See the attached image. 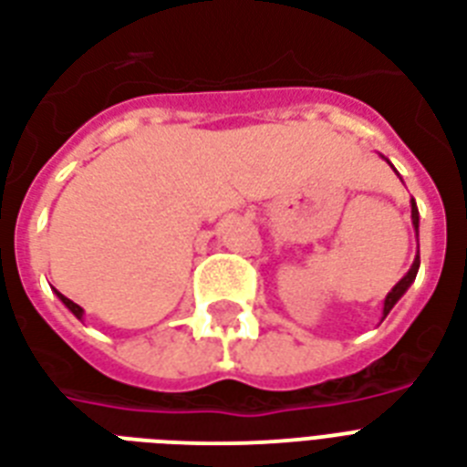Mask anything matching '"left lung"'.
I'll use <instances>...</instances> for the list:
<instances>
[{"mask_svg":"<svg viewBox=\"0 0 467 467\" xmlns=\"http://www.w3.org/2000/svg\"><path fill=\"white\" fill-rule=\"evenodd\" d=\"M411 222H414V229H419V212H417V204H414V200H411ZM417 270H419V258L414 260V265L410 267V273L404 275L402 280H400V283L392 287V292H389L388 297H385V309H382V312H385V317H388L389 309L397 305V299L402 297L404 292L410 290V285L414 283V277H417Z\"/></svg>","mask_w":467,"mask_h":467,"instance_id":"8db88e82","label":"left lung"}]
</instances>
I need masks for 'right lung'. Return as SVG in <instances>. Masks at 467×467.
Masks as SVG:
<instances>
[{
  "label": "right lung",
  "mask_w": 467,
  "mask_h": 467,
  "mask_svg": "<svg viewBox=\"0 0 467 467\" xmlns=\"http://www.w3.org/2000/svg\"><path fill=\"white\" fill-rule=\"evenodd\" d=\"M56 292H57V290H56ZM57 297L63 299V305L67 306V309H70V312L75 314V317H78V319H82V306L75 305V302H72V299H67V297H65V295H60V292H57Z\"/></svg>",
  "instance_id": "1"
}]
</instances>
